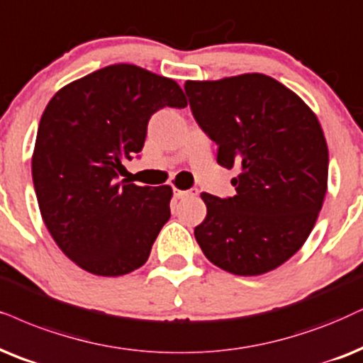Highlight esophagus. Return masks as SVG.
I'll list each match as a JSON object with an SVG mask.
<instances>
[{
	"label": "esophagus",
	"instance_id": "esophagus-1",
	"mask_svg": "<svg viewBox=\"0 0 363 363\" xmlns=\"http://www.w3.org/2000/svg\"><path fill=\"white\" fill-rule=\"evenodd\" d=\"M174 196H176L177 199H184V197H192V196H197V189H191V191L174 189Z\"/></svg>",
	"mask_w": 363,
	"mask_h": 363
}]
</instances>
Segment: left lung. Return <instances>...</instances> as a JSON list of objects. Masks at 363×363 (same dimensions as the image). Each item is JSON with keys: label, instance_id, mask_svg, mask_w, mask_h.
<instances>
[{"label": "left lung", "instance_id": "1", "mask_svg": "<svg viewBox=\"0 0 363 363\" xmlns=\"http://www.w3.org/2000/svg\"><path fill=\"white\" fill-rule=\"evenodd\" d=\"M191 110L218 144V164L240 169L236 196L203 192L194 228L211 263L238 277L277 269L305 245L328 189V147L315 112L263 73L187 80Z\"/></svg>", "mask_w": 363, "mask_h": 363}]
</instances>
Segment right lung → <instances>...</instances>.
I'll return each instance as SVG.
<instances>
[{
	"label": "right lung",
	"instance_id": "1",
	"mask_svg": "<svg viewBox=\"0 0 363 363\" xmlns=\"http://www.w3.org/2000/svg\"><path fill=\"white\" fill-rule=\"evenodd\" d=\"M176 80L116 63L62 86L41 116L31 174L43 223L60 250L97 277H122L149 259L171 218V186L117 182L140 152L147 122L184 108Z\"/></svg>",
	"mask_w": 363,
	"mask_h": 363
}]
</instances>
